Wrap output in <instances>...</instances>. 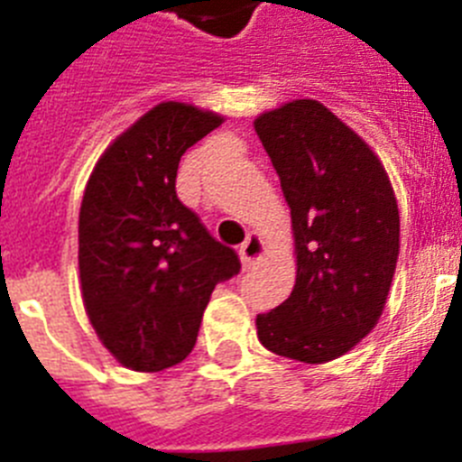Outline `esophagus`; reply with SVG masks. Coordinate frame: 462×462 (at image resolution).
Instances as JSON below:
<instances>
[{
	"label": "esophagus",
	"mask_w": 462,
	"mask_h": 462,
	"mask_svg": "<svg viewBox=\"0 0 462 462\" xmlns=\"http://www.w3.org/2000/svg\"><path fill=\"white\" fill-rule=\"evenodd\" d=\"M263 254H264L263 236H260L258 232H251V235L246 236V242L242 244V248H239V258H242V264L246 267V270H251V267H254V264L263 258Z\"/></svg>",
	"instance_id": "esophagus-1"
}]
</instances>
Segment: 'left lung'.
Segmentation results:
<instances>
[{
    "instance_id": "left-lung-1",
    "label": "left lung",
    "mask_w": 462,
    "mask_h": 462,
    "mask_svg": "<svg viewBox=\"0 0 462 462\" xmlns=\"http://www.w3.org/2000/svg\"><path fill=\"white\" fill-rule=\"evenodd\" d=\"M291 207L298 279L291 298L258 314L276 356L328 363L367 337L386 304L400 254V214L383 164L316 99L255 118Z\"/></svg>"
}]
</instances>
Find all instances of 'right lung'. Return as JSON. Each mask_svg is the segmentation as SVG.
<instances>
[{"label": "right lung", "instance_id": "obj_1", "mask_svg": "<svg viewBox=\"0 0 462 462\" xmlns=\"http://www.w3.org/2000/svg\"><path fill=\"white\" fill-rule=\"evenodd\" d=\"M220 123L190 104H158L104 151L83 192V304L104 346L130 370L181 363L216 283L242 270L176 198L181 155Z\"/></svg>", "mask_w": 462, "mask_h": 462}]
</instances>
